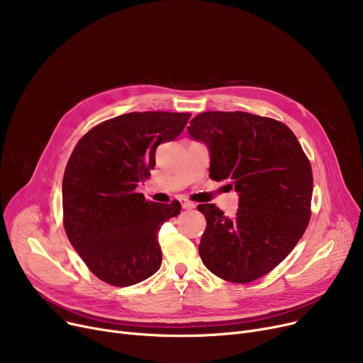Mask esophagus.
I'll return each instance as SVG.
<instances>
[{"instance_id":"esophagus-1","label":"esophagus","mask_w":363,"mask_h":363,"mask_svg":"<svg viewBox=\"0 0 363 363\" xmlns=\"http://www.w3.org/2000/svg\"><path fill=\"white\" fill-rule=\"evenodd\" d=\"M179 201H181V204H182V207H184V208H194V207H196V203L189 201V200H188V199H185V197H181V199H179Z\"/></svg>"}]
</instances>
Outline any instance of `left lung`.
Instances as JSON below:
<instances>
[{"instance_id": "left-lung-1", "label": "left lung", "mask_w": 363, "mask_h": 363, "mask_svg": "<svg viewBox=\"0 0 363 363\" xmlns=\"http://www.w3.org/2000/svg\"><path fill=\"white\" fill-rule=\"evenodd\" d=\"M188 132L211 151V178L240 196L225 216L215 204H199L206 231L199 252L206 268L237 284L252 282L278 266L311 220L312 166L293 130L245 111H204Z\"/></svg>"}]
</instances>
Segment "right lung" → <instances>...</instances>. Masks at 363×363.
Here are the masks:
<instances>
[{
	"label": "right lung",
	"instance_id": "1",
	"mask_svg": "<svg viewBox=\"0 0 363 363\" xmlns=\"http://www.w3.org/2000/svg\"><path fill=\"white\" fill-rule=\"evenodd\" d=\"M189 113L133 111L89 129L63 177V225L88 269L114 287L138 284L162 264L159 231L181 203L137 193L156 164V148L174 141Z\"/></svg>",
	"mask_w": 363,
	"mask_h": 363
}]
</instances>
